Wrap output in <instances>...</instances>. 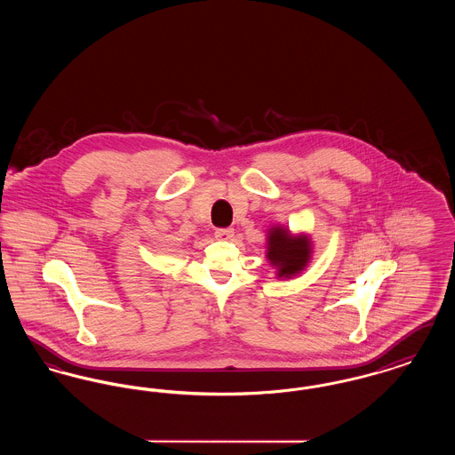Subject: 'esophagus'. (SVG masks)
Wrapping results in <instances>:
<instances>
[{"mask_svg": "<svg viewBox=\"0 0 455 455\" xmlns=\"http://www.w3.org/2000/svg\"><path fill=\"white\" fill-rule=\"evenodd\" d=\"M215 237L220 238V240H230L234 237V228H218L215 232Z\"/></svg>", "mask_w": 455, "mask_h": 455, "instance_id": "34e87169", "label": "esophagus"}]
</instances>
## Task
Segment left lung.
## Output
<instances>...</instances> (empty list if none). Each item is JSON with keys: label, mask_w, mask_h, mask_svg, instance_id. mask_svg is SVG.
<instances>
[{"label": "left lung", "mask_w": 455, "mask_h": 455, "mask_svg": "<svg viewBox=\"0 0 455 455\" xmlns=\"http://www.w3.org/2000/svg\"><path fill=\"white\" fill-rule=\"evenodd\" d=\"M312 252L308 234H291L283 225H273L266 234V259L276 269V278L299 276L312 260Z\"/></svg>", "instance_id": "obj_1"}]
</instances>
